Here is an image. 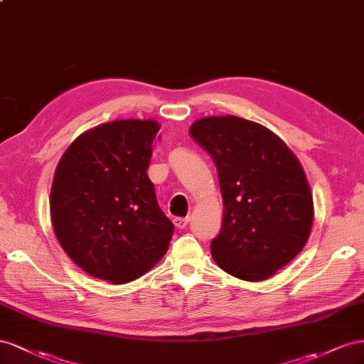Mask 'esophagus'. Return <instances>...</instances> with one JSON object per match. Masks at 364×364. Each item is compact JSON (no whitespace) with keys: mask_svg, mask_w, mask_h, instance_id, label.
Wrapping results in <instances>:
<instances>
[{"mask_svg":"<svg viewBox=\"0 0 364 364\" xmlns=\"http://www.w3.org/2000/svg\"><path fill=\"white\" fill-rule=\"evenodd\" d=\"M189 223V216L186 218H173V224L176 228H184Z\"/></svg>","mask_w":364,"mask_h":364,"instance_id":"34e87169","label":"esophagus"}]
</instances>
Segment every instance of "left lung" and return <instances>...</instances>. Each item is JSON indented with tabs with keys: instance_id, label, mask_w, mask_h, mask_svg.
I'll return each mask as SVG.
<instances>
[{
	"instance_id": "8db88e82",
	"label": "left lung",
	"mask_w": 364,
	"mask_h": 364,
	"mask_svg": "<svg viewBox=\"0 0 364 364\" xmlns=\"http://www.w3.org/2000/svg\"><path fill=\"white\" fill-rule=\"evenodd\" d=\"M192 139L218 169L224 216L213 261L248 282L272 277L305 247L314 220L302 164L274 132L236 116L191 124Z\"/></svg>"
}]
</instances>
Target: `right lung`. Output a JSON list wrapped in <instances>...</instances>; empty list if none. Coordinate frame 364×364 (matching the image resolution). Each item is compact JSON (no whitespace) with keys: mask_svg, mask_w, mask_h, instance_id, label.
<instances>
[{"mask_svg":"<svg viewBox=\"0 0 364 364\" xmlns=\"http://www.w3.org/2000/svg\"><path fill=\"white\" fill-rule=\"evenodd\" d=\"M157 120H114L91 128L62 155L50 193L51 224L73 262L122 285L168 252L173 224L148 176Z\"/></svg>","mask_w":364,"mask_h":364,"instance_id":"add662e5","label":"right lung"}]
</instances>
